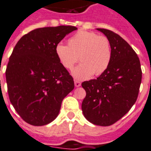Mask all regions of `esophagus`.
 I'll list each match as a JSON object with an SVG mask.
<instances>
[{
	"label": "esophagus",
	"mask_w": 151,
	"mask_h": 151,
	"mask_svg": "<svg viewBox=\"0 0 151 151\" xmlns=\"http://www.w3.org/2000/svg\"><path fill=\"white\" fill-rule=\"evenodd\" d=\"M74 85H75V87H80V86L81 85V81H79L75 80V81H74Z\"/></svg>",
	"instance_id": "34e87169"
}]
</instances>
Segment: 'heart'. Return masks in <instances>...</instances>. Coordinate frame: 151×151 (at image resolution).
<instances>
[{"label":"heart","mask_w":151,"mask_h":151,"mask_svg":"<svg viewBox=\"0 0 151 151\" xmlns=\"http://www.w3.org/2000/svg\"><path fill=\"white\" fill-rule=\"evenodd\" d=\"M55 51L62 65L69 70L73 69L79 58L81 64L73 70L72 75L81 81L106 71L112 58L111 44L107 37L87 30H80L70 37L68 46L58 44Z\"/></svg>","instance_id":"b5f03b06"}]
</instances>
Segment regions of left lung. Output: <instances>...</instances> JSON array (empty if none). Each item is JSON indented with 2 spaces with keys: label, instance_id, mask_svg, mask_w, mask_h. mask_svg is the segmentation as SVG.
<instances>
[{
  "label": "left lung",
  "instance_id": "1",
  "mask_svg": "<svg viewBox=\"0 0 151 151\" xmlns=\"http://www.w3.org/2000/svg\"><path fill=\"white\" fill-rule=\"evenodd\" d=\"M97 30L110 40L112 58L108 68L100 77L82 83L86 97L81 107L87 121L107 127L122 118L135 104L142 70L137 54L126 40L112 30Z\"/></svg>",
  "mask_w": 151,
  "mask_h": 151
}]
</instances>
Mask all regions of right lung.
<instances>
[{"mask_svg":"<svg viewBox=\"0 0 151 151\" xmlns=\"http://www.w3.org/2000/svg\"><path fill=\"white\" fill-rule=\"evenodd\" d=\"M78 30L58 26L33 30L15 45L6 68L9 99L27 124L46 125L58 116L62 101L74 88L68 70L56 54V46Z\"/></svg>","mask_w":151,"mask_h":151,"instance_id":"right-lung-1","label":"right lung"}]
</instances>
